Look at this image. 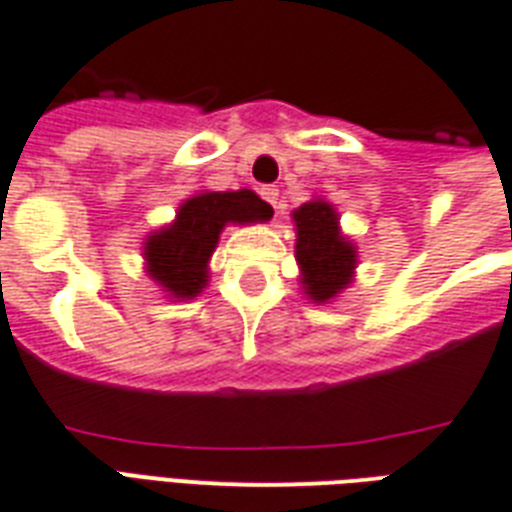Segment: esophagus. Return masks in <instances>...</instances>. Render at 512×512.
<instances>
[{
  "instance_id": "34e87169",
  "label": "esophagus",
  "mask_w": 512,
  "mask_h": 512,
  "mask_svg": "<svg viewBox=\"0 0 512 512\" xmlns=\"http://www.w3.org/2000/svg\"><path fill=\"white\" fill-rule=\"evenodd\" d=\"M261 198L267 200L272 208H277V203H280V190H277V185H264L261 187Z\"/></svg>"
}]
</instances>
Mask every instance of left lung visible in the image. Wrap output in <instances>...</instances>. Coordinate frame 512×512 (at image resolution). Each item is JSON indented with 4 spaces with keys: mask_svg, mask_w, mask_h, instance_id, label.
I'll return each mask as SVG.
<instances>
[{
    "mask_svg": "<svg viewBox=\"0 0 512 512\" xmlns=\"http://www.w3.org/2000/svg\"><path fill=\"white\" fill-rule=\"evenodd\" d=\"M296 222V259L301 264V282L309 298L327 301L351 282L357 251L338 232V216L325 200H312L293 211Z\"/></svg>",
    "mask_w": 512,
    "mask_h": 512,
    "instance_id": "8db88e82",
    "label": "left lung"
}]
</instances>
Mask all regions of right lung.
<instances>
[{"label": "right lung", "mask_w": 512, "mask_h": 512, "mask_svg": "<svg viewBox=\"0 0 512 512\" xmlns=\"http://www.w3.org/2000/svg\"><path fill=\"white\" fill-rule=\"evenodd\" d=\"M272 208L251 190L203 192L182 203L177 222L147 237V272L171 296L192 298L206 288V264L227 222H261Z\"/></svg>", "instance_id": "right-lung-1"}]
</instances>
